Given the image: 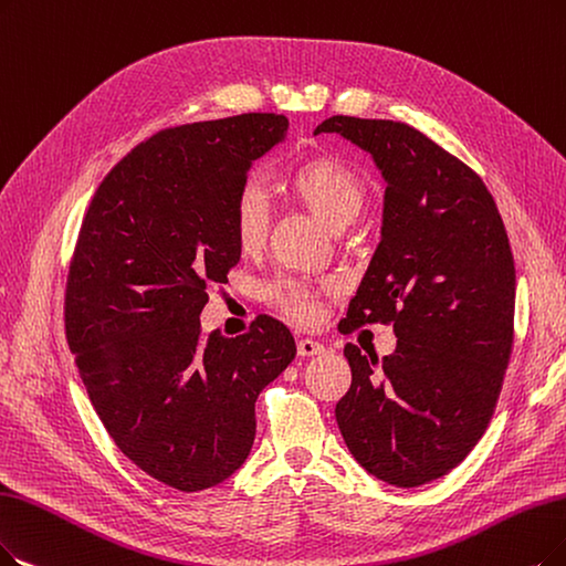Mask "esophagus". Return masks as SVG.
Masks as SVG:
<instances>
[{"instance_id": "1", "label": "esophagus", "mask_w": 566, "mask_h": 566, "mask_svg": "<svg viewBox=\"0 0 566 566\" xmlns=\"http://www.w3.org/2000/svg\"><path fill=\"white\" fill-rule=\"evenodd\" d=\"M297 353L302 357H313V355L325 353V346L321 342H313V338H300V342H297Z\"/></svg>"}]
</instances>
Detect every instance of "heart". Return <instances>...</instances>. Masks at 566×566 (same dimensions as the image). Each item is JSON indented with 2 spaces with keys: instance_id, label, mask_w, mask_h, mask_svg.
Masks as SVG:
<instances>
[{
  "instance_id": "1",
  "label": "heart",
  "mask_w": 566,
  "mask_h": 566,
  "mask_svg": "<svg viewBox=\"0 0 566 566\" xmlns=\"http://www.w3.org/2000/svg\"><path fill=\"white\" fill-rule=\"evenodd\" d=\"M283 186L332 230H344L367 207L365 180L336 157H313L287 171ZM232 228L239 248L248 253L258 251L266 239L269 201L255 180L243 184L234 197ZM266 300L295 321H311L315 315L313 292L300 281H274L266 285Z\"/></svg>"
}]
</instances>
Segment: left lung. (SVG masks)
Masks as SVG:
<instances>
[{"label": "left lung", "mask_w": 566, "mask_h": 566, "mask_svg": "<svg viewBox=\"0 0 566 566\" xmlns=\"http://www.w3.org/2000/svg\"><path fill=\"white\" fill-rule=\"evenodd\" d=\"M386 178L380 243L342 332L392 325L378 359L346 344L350 390L334 416L371 476L418 488L446 476L479 443L513 346L515 266L504 220L481 176L422 132L395 120L332 116Z\"/></svg>", "instance_id": "8db88e82"}]
</instances>
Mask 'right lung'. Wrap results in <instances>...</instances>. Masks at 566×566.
Listing matches in <instances>:
<instances>
[{
	"instance_id": "right-lung-1",
	"label": "right lung",
	"mask_w": 566,
	"mask_h": 566,
	"mask_svg": "<svg viewBox=\"0 0 566 566\" xmlns=\"http://www.w3.org/2000/svg\"><path fill=\"white\" fill-rule=\"evenodd\" d=\"M287 118L243 113L134 146L83 218L64 292L66 344L106 432L155 481L197 492L230 479L255 439V401L297 355L290 329L201 334L207 287L239 262L232 207Z\"/></svg>"
}]
</instances>
